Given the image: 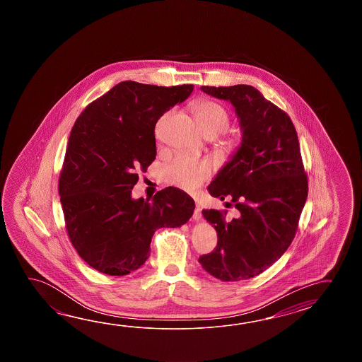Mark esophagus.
<instances>
[{
  "label": "esophagus",
  "mask_w": 362,
  "mask_h": 362,
  "mask_svg": "<svg viewBox=\"0 0 362 362\" xmlns=\"http://www.w3.org/2000/svg\"><path fill=\"white\" fill-rule=\"evenodd\" d=\"M192 218H194L195 221H198V220L202 218V208H200L199 203H195V209H194Z\"/></svg>",
  "instance_id": "esophagus-1"
}]
</instances>
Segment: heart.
Instances as JSON below:
<instances>
[{
	"instance_id": "obj_1",
	"label": "heart",
	"mask_w": 362,
	"mask_h": 362,
	"mask_svg": "<svg viewBox=\"0 0 362 362\" xmlns=\"http://www.w3.org/2000/svg\"><path fill=\"white\" fill-rule=\"evenodd\" d=\"M194 115L197 117L202 131L207 136H220L230 125V115L226 108L214 100H199L194 105ZM226 146H237L234 139H228ZM212 165L207 160H195L185 155H177L164 165L162 177L167 184L173 185L185 192H194L211 177Z\"/></svg>"
}]
</instances>
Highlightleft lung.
I'll use <instances>...</instances> for the list:
<instances>
[{
  "label": "left lung",
  "mask_w": 362,
  "mask_h": 362,
  "mask_svg": "<svg viewBox=\"0 0 362 362\" xmlns=\"http://www.w3.org/2000/svg\"><path fill=\"white\" fill-rule=\"evenodd\" d=\"M230 100L243 132L238 151L208 186L215 198L231 199L238 218L228 211L203 209L217 231V246L198 262L225 282L256 277L290 247L308 197V177L298 133L290 116L251 85L202 86Z\"/></svg>",
  "instance_id": "8db88e82"
}]
</instances>
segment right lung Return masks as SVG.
<instances>
[{"mask_svg": "<svg viewBox=\"0 0 362 362\" xmlns=\"http://www.w3.org/2000/svg\"><path fill=\"white\" fill-rule=\"evenodd\" d=\"M192 89L123 81L74 124L58 190L69 240L93 269L129 274L148 259L156 229L177 228L192 217L194 200L177 187L163 189L151 202L131 194L139 170L154 162L155 124Z\"/></svg>", "mask_w": 362, "mask_h": 362, "instance_id": "obj_1", "label": "right lung"}]
</instances>
